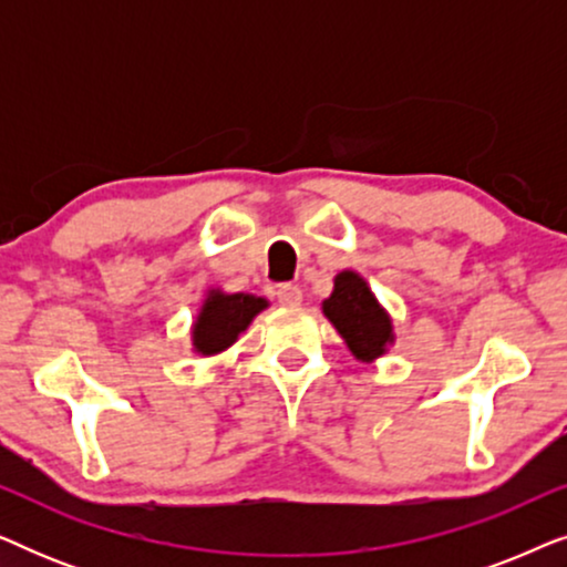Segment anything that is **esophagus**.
I'll list each match as a JSON object with an SVG mask.
<instances>
[{"instance_id":"obj_1","label":"esophagus","mask_w":567,"mask_h":567,"mask_svg":"<svg viewBox=\"0 0 567 567\" xmlns=\"http://www.w3.org/2000/svg\"><path fill=\"white\" fill-rule=\"evenodd\" d=\"M276 297H278V301H281V307H301V299H305L301 297L299 286H291V284L278 286Z\"/></svg>"}]
</instances>
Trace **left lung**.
<instances>
[{
	"mask_svg": "<svg viewBox=\"0 0 567 567\" xmlns=\"http://www.w3.org/2000/svg\"><path fill=\"white\" fill-rule=\"evenodd\" d=\"M322 315L338 330L355 361L374 363L394 346L390 312L379 305L367 278L351 268L332 278V291L322 301Z\"/></svg>",
	"mask_w": 567,
	"mask_h": 567,
	"instance_id": "8db88e82",
	"label": "left lung"
}]
</instances>
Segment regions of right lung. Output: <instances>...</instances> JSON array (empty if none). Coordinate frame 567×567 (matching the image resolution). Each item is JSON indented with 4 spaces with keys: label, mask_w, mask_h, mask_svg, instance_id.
Returning a JSON list of instances; mask_svg holds the SVG:
<instances>
[{
    "label": "right lung",
    "mask_w": 567,
    "mask_h": 567,
    "mask_svg": "<svg viewBox=\"0 0 567 567\" xmlns=\"http://www.w3.org/2000/svg\"><path fill=\"white\" fill-rule=\"evenodd\" d=\"M268 307L270 301L255 293H227L219 286H212L200 299L196 320L190 324V351L204 359L224 353Z\"/></svg>",
    "instance_id": "right-lung-1"
}]
</instances>
